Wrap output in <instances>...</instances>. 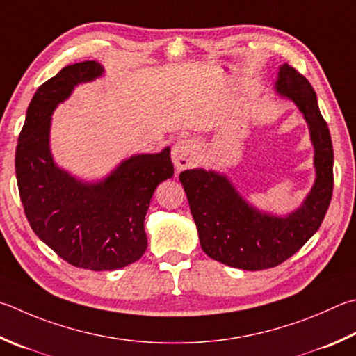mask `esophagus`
<instances>
[{
	"mask_svg": "<svg viewBox=\"0 0 356 356\" xmlns=\"http://www.w3.org/2000/svg\"><path fill=\"white\" fill-rule=\"evenodd\" d=\"M171 159L177 171H184V170H188V168L196 166L199 161V156H197V147L195 141L188 138L177 140L172 146Z\"/></svg>",
	"mask_w": 356,
	"mask_h": 356,
	"instance_id": "1",
	"label": "esophagus"
}]
</instances>
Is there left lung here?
<instances>
[{"instance_id": "8db88e82", "label": "left lung", "mask_w": 356, "mask_h": 356, "mask_svg": "<svg viewBox=\"0 0 356 356\" xmlns=\"http://www.w3.org/2000/svg\"><path fill=\"white\" fill-rule=\"evenodd\" d=\"M274 90L302 112L314 149V182L297 209L286 215L258 209L244 199L227 174L216 170L195 168L179 176L200 248L230 268L261 270L288 260L318 232L332 200L333 145L312 83L283 63Z\"/></svg>"}]
</instances>
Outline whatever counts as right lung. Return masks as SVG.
Returning <instances> with one entry per match:
<instances>
[{
	"label": "right lung",
	"mask_w": 356,
	"mask_h": 356,
	"mask_svg": "<svg viewBox=\"0 0 356 356\" xmlns=\"http://www.w3.org/2000/svg\"><path fill=\"white\" fill-rule=\"evenodd\" d=\"M104 76L87 60L62 68L37 88L18 137L15 172L34 234L67 263L115 270L137 261L147 248L145 216L159 184L172 177L171 147L122 159L104 177L86 180L56 163L53 113L74 88Z\"/></svg>",
	"instance_id": "right-lung-1"
}]
</instances>
